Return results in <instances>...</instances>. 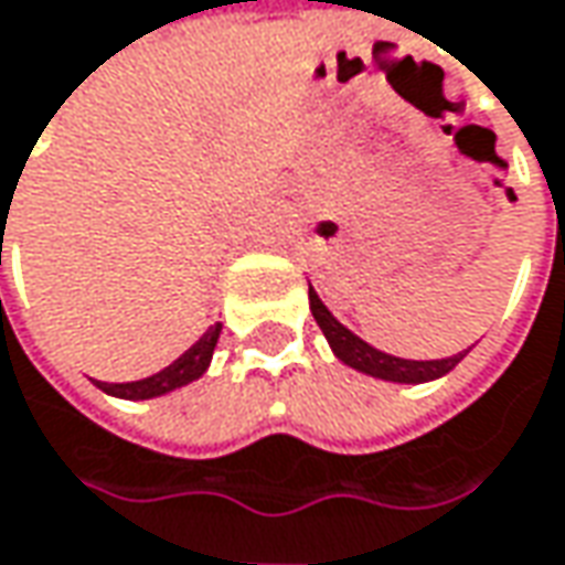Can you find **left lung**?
I'll return each instance as SVG.
<instances>
[{"label":"left lung","mask_w":565,"mask_h":565,"mask_svg":"<svg viewBox=\"0 0 565 565\" xmlns=\"http://www.w3.org/2000/svg\"><path fill=\"white\" fill-rule=\"evenodd\" d=\"M308 298H311V315H315L318 327L324 330L327 343H330V350L337 353V359H340V362H347V365L355 369V372L372 375V379L401 381V384H419V381L441 379L445 372H451V369L465 359V353H458V355H451V359L413 362V359H397V355L381 353V350H375V347H369L365 340H359L353 330H347V327L340 324V321L327 311V305L318 298L315 289H308Z\"/></svg>","instance_id":"left-lung-1"}]
</instances>
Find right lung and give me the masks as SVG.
Here are the masks:
<instances>
[{
	"label": "right lung",
	"mask_w": 565,
	"mask_h": 565,
	"mask_svg": "<svg viewBox=\"0 0 565 565\" xmlns=\"http://www.w3.org/2000/svg\"><path fill=\"white\" fill-rule=\"evenodd\" d=\"M218 333H222V324H215L200 337V343H193L178 362H171L168 369H161L158 375L142 381H127V384H107V381H98V387L104 394H114V397H127V401H149V397H161L168 391H178L190 381H196L206 369H210L212 350L218 343Z\"/></svg>",
	"instance_id": "add662e5"
}]
</instances>
